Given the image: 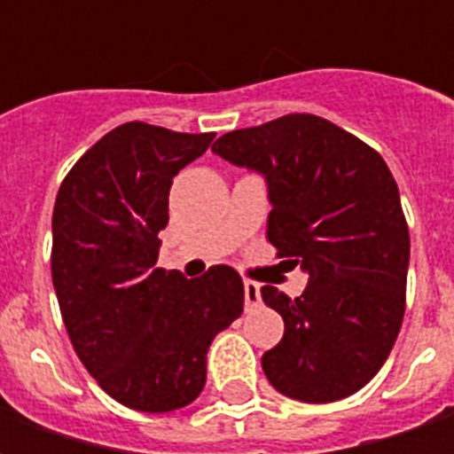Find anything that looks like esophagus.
<instances>
[{
    "mask_svg": "<svg viewBox=\"0 0 454 454\" xmlns=\"http://www.w3.org/2000/svg\"><path fill=\"white\" fill-rule=\"evenodd\" d=\"M243 286H246V306L247 309H253V306L260 304V285H257V282H250V279H246V282H243Z\"/></svg>",
    "mask_w": 454,
    "mask_h": 454,
    "instance_id": "obj_1",
    "label": "esophagus"
}]
</instances>
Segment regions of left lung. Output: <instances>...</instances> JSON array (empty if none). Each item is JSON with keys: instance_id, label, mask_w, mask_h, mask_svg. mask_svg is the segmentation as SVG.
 <instances>
[{"instance_id": "1", "label": "left lung", "mask_w": 454, "mask_h": 454, "mask_svg": "<svg viewBox=\"0 0 454 454\" xmlns=\"http://www.w3.org/2000/svg\"><path fill=\"white\" fill-rule=\"evenodd\" d=\"M211 150L265 179L267 240L309 275L296 299L262 286L285 318L265 377L304 403L360 391L389 357L406 306L409 226L387 162L311 114L231 130Z\"/></svg>"}]
</instances>
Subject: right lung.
Listing matches in <instances>:
<instances>
[{"label":"right lung","instance_id":"add662e5","mask_svg":"<svg viewBox=\"0 0 454 454\" xmlns=\"http://www.w3.org/2000/svg\"><path fill=\"white\" fill-rule=\"evenodd\" d=\"M214 136L123 123L74 162L55 199L51 267L65 328L87 372L129 409L192 403L211 342L243 314L233 267L199 279L155 267L172 179Z\"/></svg>","mask_w":454,"mask_h":454}]
</instances>
